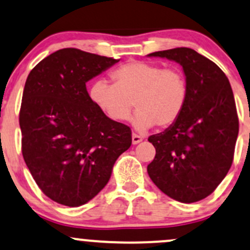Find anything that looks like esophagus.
Returning <instances> with one entry per match:
<instances>
[{"instance_id": "34e87169", "label": "esophagus", "mask_w": 250, "mask_h": 250, "mask_svg": "<svg viewBox=\"0 0 250 250\" xmlns=\"http://www.w3.org/2000/svg\"><path fill=\"white\" fill-rule=\"evenodd\" d=\"M142 140H143V138L140 136H138V134H136V133L132 134V144L133 145L139 144V143L142 142Z\"/></svg>"}]
</instances>
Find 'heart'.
<instances>
[{"instance_id":"obj_1","label":"heart","mask_w":250,"mask_h":250,"mask_svg":"<svg viewBox=\"0 0 250 250\" xmlns=\"http://www.w3.org/2000/svg\"><path fill=\"white\" fill-rule=\"evenodd\" d=\"M113 85L98 80L89 89L95 107L117 123L127 120L133 105V125L140 132L157 125L169 127L183 113L188 83L177 68H164L144 61H130L111 73Z\"/></svg>"}]
</instances>
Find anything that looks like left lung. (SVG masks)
<instances>
[{
    "label": "left lung",
    "mask_w": 250,
    "mask_h": 250,
    "mask_svg": "<svg viewBox=\"0 0 250 250\" xmlns=\"http://www.w3.org/2000/svg\"><path fill=\"white\" fill-rule=\"evenodd\" d=\"M183 67L188 100L177 122L148 142L156 148L147 173L165 195L193 203L214 192L234 159L238 117L234 94L222 69L191 48L161 50Z\"/></svg>",
    "instance_id": "8db88e82"
}]
</instances>
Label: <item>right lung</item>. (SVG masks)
I'll list each match as a JSON object with an SVG mask.
<instances>
[{
  "mask_svg": "<svg viewBox=\"0 0 250 250\" xmlns=\"http://www.w3.org/2000/svg\"><path fill=\"white\" fill-rule=\"evenodd\" d=\"M118 62L77 48L57 50L28 75L20 110L22 155L41 191L67 207L87 203L132 144L131 128L91 102L86 83Z\"/></svg>",
  "mask_w": 250,
  "mask_h": 250,
  "instance_id": "1",
  "label": "right lung"
}]
</instances>
